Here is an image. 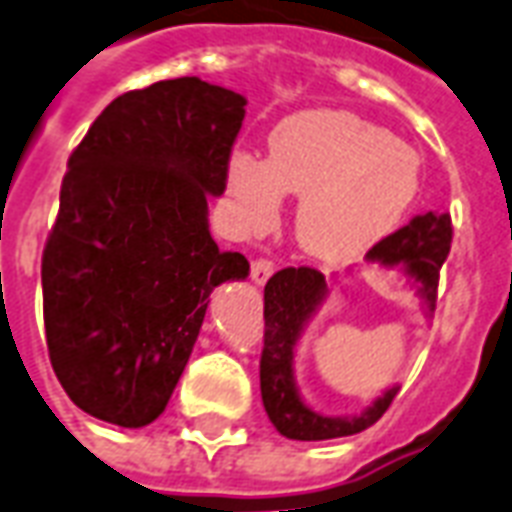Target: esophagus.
<instances>
[{
  "mask_svg": "<svg viewBox=\"0 0 512 512\" xmlns=\"http://www.w3.org/2000/svg\"><path fill=\"white\" fill-rule=\"evenodd\" d=\"M271 273H273V263L268 260V257H257V260H252V282L265 284L268 279H271Z\"/></svg>",
  "mask_w": 512,
  "mask_h": 512,
  "instance_id": "obj_1",
  "label": "esophagus"
}]
</instances>
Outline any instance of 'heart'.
I'll list each match as a JSON object with an SVG mask.
<instances>
[{
    "instance_id": "obj_1",
    "label": "heart",
    "mask_w": 512,
    "mask_h": 512,
    "mask_svg": "<svg viewBox=\"0 0 512 512\" xmlns=\"http://www.w3.org/2000/svg\"><path fill=\"white\" fill-rule=\"evenodd\" d=\"M419 155L386 128L346 109H306L268 136V158L230 155L236 220L265 230L284 195H300L295 239L325 263H346L386 239L419 193Z\"/></svg>"
}]
</instances>
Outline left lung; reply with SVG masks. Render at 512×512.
<instances>
[{
	"mask_svg": "<svg viewBox=\"0 0 512 512\" xmlns=\"http://www.w3.org/2000/svg\"><path fill=\"white\" fill-rule=\"evenodd\" d=\"M451 214L427 212L389 233L368 252L370 263L400 271L416 284L427 311H435L440 268L451 252ZM327 298L325 276L317 268H282L265 284V335L260 354V395L268 419L290 440H333L357 435L376 424L392 405L400 386L386 389L360 416H322L311 411L295 386V343L308 319Z\"/></svg>",
	"mask_w": 512,
	"mask_h": 512,
	"instance_id": "left-lung-1",
	"label": "left lung"
}]
</instances>
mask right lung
Here are the masks:
<instances>
[{
	"label": "right lung",
	"mask_w": 512,
	"mask_h": 512,
	"mask_svg": "<svg viewBox=\"0 0 512 512\" xmlns=\"http://www.w3.org/2000/svg\"><path fill=\"white\" fill-rule=\"evenodd\" d=\"M247 99L198 77L117 96L69 155L42 252L50 365L77 408L117 427L163 413L209 295L247 279L220 252L209 198L225 193Z\"/></svg>",
	"instance_id": "obj_1"
}]
</instances>
